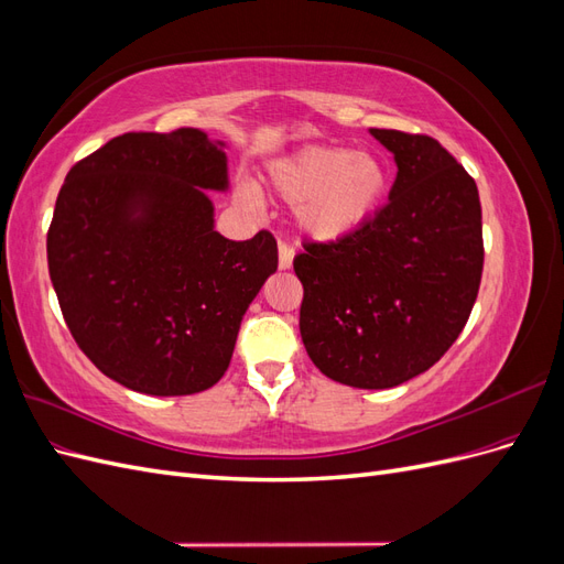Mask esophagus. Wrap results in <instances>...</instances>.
<instances>
[{
	"instance_id": "obj_1",
	"label": "esophagus",
	"mask_w": 564,
	"mask_h": 564,
	"mask_svg": "<svg viewBox=\"0 0 564 564\" xmlns=\"http://www.w3.org/2000/svg\"><path fill=\"white\" fill-rule=\"evenodd\" d=\"M280 261H278V265H280V270H286V268H292V261H294V247L292 245H286V242H280Z\"/></svg>"
}]
</instances>
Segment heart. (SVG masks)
Instances as JSON below:
<instances>
[{"mask_svg": "<svg viewBox=\"0 0 564 564\" xmlns=\"http://www.w3.org/2000/svg\"><path fill=\"white\" fill-rule=\"evenodd\" d=\"M270 187L296 204L299 220L319 240L367 226L383 207L390 178L381 160L346 148H305L270 166Z\"/></svg>", "mask_w": 564, "mask_h": 564, "instance_id": "heart-1", "label": "heart"}]
</instances>
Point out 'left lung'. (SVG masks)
Returning <instances> with one entry per match:
<instances>
[{
	"label": "left lung",
	"instance_id": "obj_1",
	"mask_svg": "<svg viewBox=\"0 0 564 564\" xmlns=\"http://www.w3.org/2000/svg\"><path fill=\"white\" fill-rule=\"evenodd\" d=\"M398 162L390 202L338 240L294 259L301 338L338 383L381 390L431 369L464 332L482 280L473 176L425 133L371 129Z\"/></svg>",
	"mask_w": 564,
	"mask_h": 564
}]
</instances>
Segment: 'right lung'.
Instances as JSON below:
<instances>
[{
	"label": "right lung",
	"mask_w": 564,
	"mask_h": 564,
	"mask_svg": "<svg viewBox=\"0 0 564 564\" xmlns=\"http://www.w3.org/2000/svg\"><path fill=\"white\" fill-rule=\"evenodd\" d=\"M226 185L224 148L193 127L122 133L67 172L48 275L75 344L112 381L166 398L226 373L242 315L278 270L272 232L232 242L214 230L204 187Z\"/></svg>",
	"instance_id": "1"
}]
</instances>
